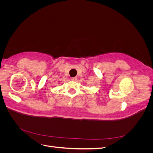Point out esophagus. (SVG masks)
<instances>
[{"mask_svg":"<svg viewBox=\"0 0 153 153\" xmlns=\"http://www.w3.org/2000/svg\"><path fill=\"white\" fill-rule=\"evenodd\" d=\"M71 80L73 81H76V80H77V78L76 77H71Z\"/></svg>","mask_w":153,"mask_h":153,"instance_id":"obj_1","label":"esophagus"}]
</instances>
